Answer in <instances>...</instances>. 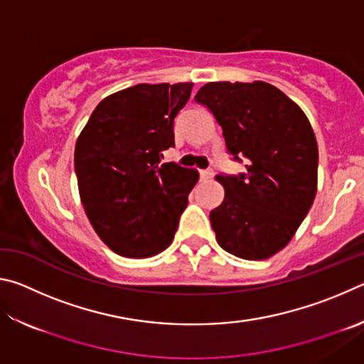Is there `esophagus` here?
I'll return each instance as SVG.
<instances>
[{"label":"esophagus","instance_id":"obj_1","mask_svg":"<svg viewBox=\"0 0 364 364\" xmlns=\"http://www.w3.org/2000/svg\"><path fill=\"white\" fill-rule=\"evenodd\" d=\"M212 176H213V170L212 168L200 170V178H202V180H210Z\"/></svg>","mask_w":364,"mask_h":364}]
</instances>
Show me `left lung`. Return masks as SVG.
Returning a JSON list of instances; mask_svg holds the SVG:
<instances>
[{
    "label": "left lung",
    "mask_w": 364,
    "mask_h": 364,
    "mask_svg": "<svg viewBox=\"0 0 364 364\" xmlns=\"http://www.w3.org/2000/svg\"><path fill=\"white\" fill-rule=\"evenodd\" d=\"M194 100L215 115L245 173L217 175L225 199L210 212L220 247L264 260L291 242L318 189V144L304 110L267 82H210Z\"/></svg>",
    "instance_id": "1"
}]
</instances>
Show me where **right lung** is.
<instances>
[{
  "label": "right lung",
  "instance_id": "obj_1",
  "mask_svg": "<svg viewBox=\"0 0 364 364\" xmlns=\"http://www.w3.org/2000/svg\"><path fill=\"white\" fill-rule=\"evenodd\" d=\"M194 83H139L97 104L75 144V173L86 217L115 254L147 258L175 237L193 168L160 164L175 146L173 120Z\"/></svg>",
  "mask_w": 364,
  "mask_h": 364
}]
</instances>
